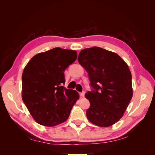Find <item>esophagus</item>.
I'll use <instances>...</instances> for the list:
<instances>
[{
	"label": "esophagus",
	"mask_w": 155,
	"mask_h": 155,
	"mask_svg": "<svg viewBox=\"0 0 155 155\" xmlns=\"http://www.w3.org/2000/svg\"><path fill=\"white\" fill-rule=\"evenodd\" d=\"M85 91H83V92H79V94H80V96H81V97H84V96H85Z\"/></svg>",
	"instance_id": "obj_1"
}]
</instances>
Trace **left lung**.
Instances as JSON below:
<instances>
[{"instance_id":"left-lung-1","label":"left lung","mask_w":155,"mask_h":155,"mask_svg":"<svg viewBox=\"0 0 155 155\" xmlns=\"http://www.w3.org/2000/svg\"><path fill=\"white\" fill-rule=\"evenodd\" d=\"M78 62L88 72L91 91L88 120L100 127H109L122 117L133 96L132 76L128 65L112 51L94 46L81 50Z\"/></svg>"}]
</instances>
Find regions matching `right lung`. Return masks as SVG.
<instances>
[{"label": "right lung", "instance_id": "obj_1", "mask_svg": "<svg viewBox=\"0 0 155 155\" xmlns=\"http://www.w3.org/2000/svg\"><path fill=\"white\" fill-rule=\"evenodd\" d=\"M76 59V51L57 47L35 55L25 68L22 101L40 125L52 127L68 119L79 94L63 86L64 72Z\"/></svg>", "mask_w": 155, "mask_h": 155}]
</instances>
